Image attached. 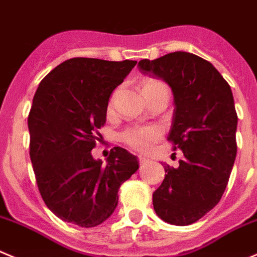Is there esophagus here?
Returning <instances> with one entry per match:
<instances>
[{"label":"esophagus","mask_w":257,"mask_h":257,"mask_svg":"<svg viewBox=\"0 0 257 257\" xmlns=\"http://www.w3.org/2000/svg\"><path fill=\"white\" fill-rule=\"evenodd\" d=\"M139 164H140V165H145V164H148L149 163V159H146L145 156H139Z\"/></svg>","instance_id":"obj_1"}]
</instances>
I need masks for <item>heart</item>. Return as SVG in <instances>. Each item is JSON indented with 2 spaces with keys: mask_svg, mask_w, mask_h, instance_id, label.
Returning <instances> with one entry per match:
<instances>
[{
  "mask_svg": "<svg viewBox=\"0 0 257 257\" xmlns=\"http://www.w3.org/2000/svg\"><path fill=\"white\" fill-rule=\"evenodd\" d=\"M160 89H167V85L155 79H149L144 83L143 92L145 97L148 94ZM109 109H112V101L109 103ZM121 140L128 148L139 151V153H149L153 146L163 138V128L156 124H148V126H133L122 131L119 135Z\"/></svg>",
  "mask_w": 257,
  "mask_h": 257,
  "instance_id": "b5f03b06",
  "label": "heart"
}]
</instances>
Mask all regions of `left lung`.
I'll list each match as a JSON object with an SVG mask.
<instances>
[{
    "label": "left lung",
    "instance_id": "left-lung-1",
    "mask_svg": "<svg viewBox=\"0 0 257 257\" xmlns=\"http://www.w3.org/2000/svg\"><path fill=\"white\" fill-rule=\"evenodd\" d=\"M139 69L172 88L175 108L168 141L184 155L178 168L164 164L154 209L168 223L192 224L217 206L233 168L237 113L231 87L211 63L185 51L143 59Z\"/></svg>",
    "mask_w": 257,
    "mask_h": 257
}]
</instances>
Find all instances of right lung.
<instances>
[{
  "label": "right lung",
  "mask_w": 257,
  "mask_h": 257,
  "mask_svg": "<svg viewBox=\"0 0 257 257\" xmlns=\"http://www.w3.org/2000/svg\"><path fill=\"white\" fill-rule=\"evenodd\" d=\"M136 63L72 58L36 89L28 118L31 164L41 198L63 221L85 228L101 224L116 208L122 183L139 169L138 158L118 146L106 164L90 154L109 96Z\"/></svg>",
  "instance_id": "right-lung-1"
}]
</instances>
